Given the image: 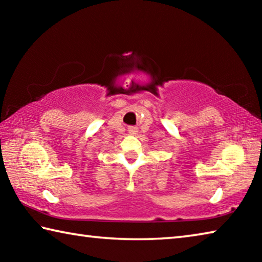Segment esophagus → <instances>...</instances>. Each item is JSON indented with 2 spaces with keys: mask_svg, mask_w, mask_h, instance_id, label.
Instances as JSON below:
<instances>
[{
  "mask_svg": "<svg viewBox=\"0 0 262 262\" xmlns=\"http://www.w3.org/2000/svg\"><path fill=\"white\" fill-rule=\"evenodd\" d=\"M137 132H139V128H137V127H134V126H132V127H129V128H128V133H129V134H130V135H135Z\"/></svg>",
  "mask_w": 262,
  "mask_h": 262,
  "instance_id": "1",
  "label": "esophagus"
}]
</instances>
